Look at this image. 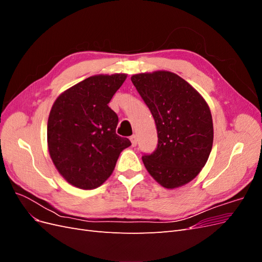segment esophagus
<instances>
[{
  "mask_svg": "<svg viewBox=\"0 0 262 262\" xmlns=\"http://www.w3.org/2000/svg\"><path fill=\"white\" fill-rule=\"evenodd\" d=\"M130 140H131L132 146H137V144H138V137L136 136V134H133V136H131Z\"/></svg>",
  "mask_w": 262,
  "mask_h": 262,
  "instance_id": "1",
  "label": "esophagus"
}]
</instances>
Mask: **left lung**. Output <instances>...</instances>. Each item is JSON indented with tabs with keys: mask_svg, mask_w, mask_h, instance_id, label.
<instances>
[{
	"mask_svg": "<svg viewBox=\"0 0 262 262\" xmlns=\"http://www.w3.org/2000/svg\"><path fill=\"white\" fill-rule=\"evenodd\" d=\"M155 120L157 146L143 154L145 168L168 189L191 181L207 163L213 145L210 108L193 87L175 73L158 71L131 77Z\"/></svg>",
	"mask_w": 262,
	"mask_h": 262,
	"instance_id": "obj_1",
	"label": "left lung"
}]
</instances>
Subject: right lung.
<instances>
[{
	"mask_svg": "<svg viewBox=\"0 0 262 262\" xmlns=\"http://www.w3.org/2000/svg\"><path fill=\"white\" fill-rule=\"evenodd\" d=\"M125 74L95 75L71 87L54 101L47 137L51 160L68 182L94 189L112 175L129 139L116 133L118 116L108 106Z\"/></svg>",
	"mask_w": 262,
	"mask_h": 262,
	"instance_id": "1",
	"label": "right lung"
}]
</instances>
